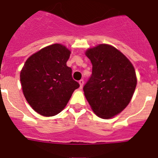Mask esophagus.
Returning a JSON list of instances; mask_svg holds the SVG:
<instances>
[{
    "label": "esophagus",
    "instance_id": "34e87169",
    "mask_svg": "<svg viewBox=\"0 0 158 158\" xmlns=\"http://www.w3.org/2000/svg\"><path fill=\"white\" fill-rule=\"evenodd\" d=\"M79 84H80V88H81V89H82V87H83V85H84V80H83V79H81V80L79 81Z\"/></svg>",
    "mask_w": 158,
    "mask_h": 158
}]
</instances>
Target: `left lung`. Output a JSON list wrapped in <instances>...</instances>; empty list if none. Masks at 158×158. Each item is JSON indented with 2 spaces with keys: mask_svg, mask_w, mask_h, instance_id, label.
<instances>
[{
  "mask_svg": "<svg viewBox=\"0 0 158 158\" xmlns=\"http://www.w3.org/2000/svg\"><path fill=\"white\" fill-rule=\"evenodd\" d=\"M85 54L93 70L83 88L85 96L97 116L112 118L132 98L137 85L135 68L124 54L107 44L89 49Z\"/></svg>",
  "mask_w": 158,
  "mask_h": 158,
  "instance_id": "8db88e82",
  "label": "left lung"
}]
</instances>
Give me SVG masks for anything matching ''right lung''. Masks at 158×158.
<instances>
[{
    "label": "right lung",
    "mask_w": 158,
    "mask_h": 158,
    "mask_svg": "<svg viewBox=\"0 0 158 158\" xmlns=\"http://www.w3.org/2000/svg\"><path fill=\"white\" fill-rule=\"evenodd\" d=\"M70 51L61 44H53L29 57L20 72L25 98L31 107L43 116H53L63 110L75 89L66 62Z\"/></svg>",
    "instance_id": "1"
}]
</instances>
